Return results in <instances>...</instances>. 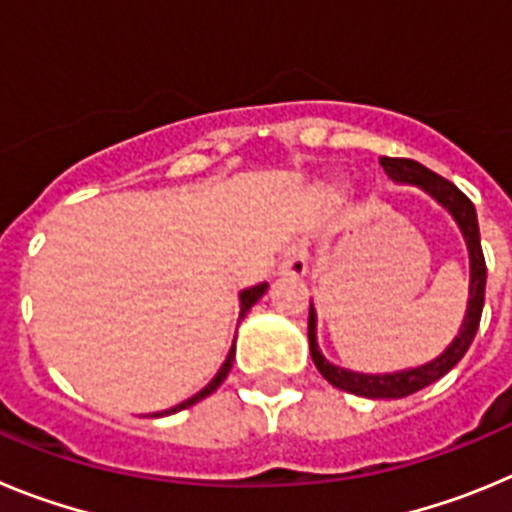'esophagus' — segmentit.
<instances>
[{
  "instance_id": "34e87169",
  "label": "esophagus",
  "mask_w": 512,
  "mask_h": 512,
  "mask_svg": "<svg viewBox=\"0 0 512 512\" xmlns=\"http://www.w3.org/2000/svg\"><path fill=\"white\" fill-rule=\"evenodd\" d=\"M282 277H305L307 274V246L305 243H292L284 251L282 264H279Z\"/></svg>"
}]
</instances>
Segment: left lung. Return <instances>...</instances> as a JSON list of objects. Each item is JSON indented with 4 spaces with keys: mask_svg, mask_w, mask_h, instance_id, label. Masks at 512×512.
<instances>
[{
    "mask_svg": "<svg viewBox=\"0 0 512 512\" xmlns=\"http://www.w3.org/2000/svg\"><path fill=\"white\" fill-rule=\"evenodd\" d=\"M379 164L384 166L387 176L395 182H408L418 184L425 192L433 194L451 215L456 217L461 233L467 238L469 246V259H472V282H469V307L467 318L461 323L459 336L454 338L446 351L431 364L418 366V369H408V372L397 374H356L346 372L341 366H333L325 361V356L318 351V341H315V312L310 307V318H307V338H310V354L318 372L328 379L333 387L346 390L351 395L359 397H372V400H397V397H408L413 392L423 390L443 374L451 372L461 361V356L467 354V348L472 346L474 336H477L479 318H482V307H485V284H487V266H485V253H482V243H479V225H477V212H474L472 200L467 194L461 192L456 184L449 179L438 176L436 171L425 169L423 164L413 161V158H390L382 156Z\"/></svg>",
    "mask_w": 512,
    "mask_h": 512,
    "instance_id": "left-lung-1",
    "label": "left lung"
}]
</instances>
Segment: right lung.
I'll return each mask as SVG.
<instances>
[{
    "instance_id": "right-lung-1",
    "label": "right lung",
    "mask_w": 512,
    "mask_h": 512,
    "mask_svg": "<svg viewBox=\"0 0 512 512\" xmlns=\"http://www.w3.org/2000/svg\"><path fill=\"white\" fill-rule=\"evenodd\" d=\"M266 287H269V284L264 282V284H259V287L243 289V292H241V318H246V312L251 310V307L256 305V302L261 300V295H264V292H266ZM233 359H235V346L230 348L228 359H225V364L220 366V372L215 374V379H212V382L207 384L205 390H202V392H197V395H194V397H189V400H187V402H182V405H176V408L166 410V413H153V418H161V415H169V413H179V410L189 408V405H194V402H200V400H205L207 395H212V392H215L217 387H220V384L225 382V377H228L230 366H233Z\"/></svg>"
}]
</instances>
